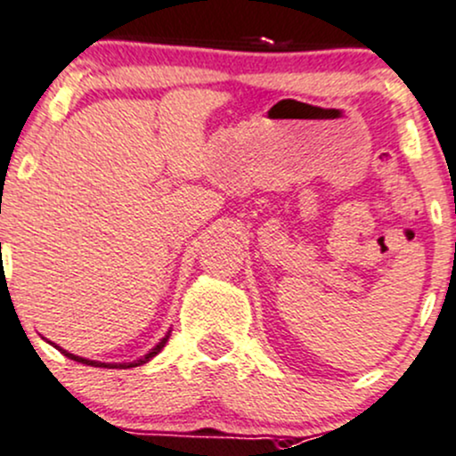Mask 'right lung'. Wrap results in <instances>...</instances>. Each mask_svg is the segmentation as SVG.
I'll list each match as a JSON object with an SVG mask.
<instances>
[{
	"instance_id": "right-lung-1",
	"label": "right lung",
	"mask_w": 456,
	"mask_h": 456,
	"mask_svg": "<svg viewBox=\"0 0 456 456\" xmlns=\"http://www.w3.org/2000/svg\"><path fill=\"white\" fill-rule=\"evenodd\" d=\"M168 338H171V331H168L167 335H164V338L159 339V342L155 344V346H153L151 350H149V353L144 354V357H140V359H136V362H129V363H103V362H93V359H86V357H77V354H73V353H69V350H64V348L56 346V344H53V342H49V344H53V346H56V348L60 350V353L64 354V357L73 359V362H77V363H86V366H93V368H110V370H114V368H121V370H125V368H136V366H142V363L151 362V359L155 357V354H158L159 350H162L164 346H167Z\"/></svg>"
}]
</instances>
